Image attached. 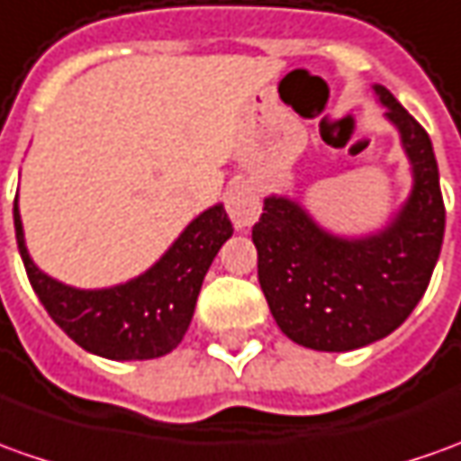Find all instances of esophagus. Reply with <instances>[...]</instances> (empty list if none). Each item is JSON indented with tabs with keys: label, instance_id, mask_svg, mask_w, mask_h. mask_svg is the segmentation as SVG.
Returning a JSON list of instances; mask_svg holds the SVG:
<instances>
[{
	"label": "esophagus",
	"instance_id": "1",
	"mask_svg": "<svg viewBox=\"0 0 461 461\" xmlns=\"http://www.w3.org/2000/svg\"><path fill=\"white\" fill-rule=\"evenodd\" d=\"M227 212H230L237 230L255 224L259 212H262V204H259V191L252 181L240 178L227 189Z\"/></svg>",
	"mask_w": 461,
	"mask_h": 461
}]
</instances>
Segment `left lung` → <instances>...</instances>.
<instances>
[{
    "instance_id": "1",
    "label": "left lung",
    "mask_w": 461,
    "mask_h": 461,
    "mask_svg": "<svg viewBox=\"0 0 461 461\" xmlns=\"http://www.w3.org/2000/svg\"><path fill=\"white\" fill-rule=\"evenodd\" d=\"M399 128L414 189L386 230L343 240L285 196H267L252 227L257 277L272 318L297 346L363 348L402 325L427 293L444 240V199L429 133L384 86H374Z\"/></svg>"
}]
</instances>
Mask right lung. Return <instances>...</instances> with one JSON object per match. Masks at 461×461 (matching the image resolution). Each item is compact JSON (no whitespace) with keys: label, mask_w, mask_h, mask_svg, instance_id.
Returning <instances> with one entry per match:
<instances>
[{"label":"right lung","mask_w":461,"mask_h":461,"mask_svg":"<svg viewBox=\"0 0 461 461\" xmlns=\"http://www.w3.org/2000/svg\"><path fill=\"white\" fill-rule=\"evenodd\" d=\"M14 231L32 290L50 318L80 348L111 361H149L176 348L189 330L196 297L231 221L217 204L191 221L151 270L105 290H77L52 280L30 259L14 199Z\"/></svg>","instance_id":"1"}]
</instances>
